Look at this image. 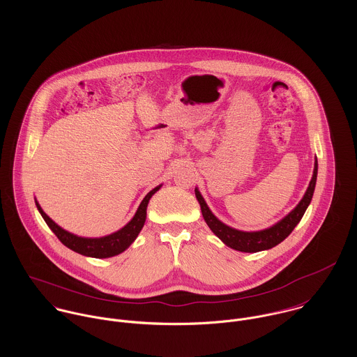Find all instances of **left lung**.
I'll use <instances>...</instances> for the list:
<instances>
[{
	"label": "left lung",
	"mask_w": 357,
	"mask_h": 357,
	"mask_svg": "<svg viewBox=\"0 0 357 357\" xmlns=\"http://www.w3.org/2000/svg\"><path fill=\"white\" fill-rule=\"evenodd\" d=\"M316 177H317V159L314 160V169H313V176L309 183V187L306 190L304 198L301 202L297 204V207L290 211L283 220H280L278 224L273 227L264 229V231H257V232H243L234 229L225 224H222L220 220L214 217V214L210 211L207 204L204 202L201 192L195 190L197 199L201 204V210L204 214V221L208 225V228L213 231L214 235H217L228 248L235 249L238 252H245V253H257L261 250H268L283 242L297 227V224L301 221L306 207L310 204L314 185H316Z\"/></svg>",
	"instance_id": "8db88e82"
}]
</instances>
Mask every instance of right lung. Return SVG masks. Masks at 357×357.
Returning a JSON list of instances; mask_svg holds the SVG:
<instances>
[{
  "label": "right lung",
  "mask_w": 357,
  "mask_h": 357,
  "mask_svg": "<svg viewBox=\"0 0 357 357\" xmlns=\"http://www.w3.org/2000/svg\"><path fill=\"white\" fill-rule=\"evenodd\" d=\"M159 188H160V185L153 188V191H150L146 195V198L139 206L135 217L129 221V224H126L122 229H119L118 232H115L112 235H108V236H104V238H96V239L79 238L77 235H73V234L61 229L43 211L40 204L37 202H36V204H37L43 218L45 220V222L51 228L52 232L57 236V239L64 246H67L68 249H71L73 252L79 253V255L95 257V258H107V257H112V255H119V253L125 252L133 243V241L137 238V235L140 234V231H142V228L146 222L149 201Z\"/></svg>",
  "instance_id": "obj_1"
}]
</instances>
